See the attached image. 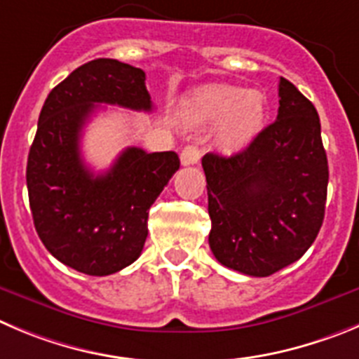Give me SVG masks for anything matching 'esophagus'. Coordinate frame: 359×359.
Masks as SVG:
<instances>
[{
  "mask_svg": "<svg viewBox=\"0 0 359 359\" xmlns=\"http://www.w3.org/2000/svg\"><path fill=\"white\" fill-rule=\"evenodd\" d=\"M200 157H202V152L196 145H187L184 147L182 152H180V163L184 166H191V164H198Z\"/></svg>",
  "mask_w": 359,
  "mask_h": 359,
  "instance_id": "obj_1",
  "label": "esophagus"
}]
</instances>
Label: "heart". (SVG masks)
Instances as JSON below:
<instances>
[{
    "label": "heart",
    "instance_id": "1",
    "mask_svg": "<svg viewBox=\"0 0 359 359\" xmlns=\"http://www.w3.org/2000/svg\"><path fill=\"white\" fill-rule=\"evenodd\" d=\"M182 111L191 122L217 123V147L233 154L246 149L262 133L267 120V99L262 90L212 85L191 93L184 100Z\"/></svg>",
    "mask_w": 359,
    "mask_h": 359
}]
</instances>
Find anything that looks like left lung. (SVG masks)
Returning <instances> with one entry per match:
<instances>
[{
	"label": "left lung",
	"mask_w": 359,
	"mask_h": 359,
	"mask_svg": "<svg viewBox=\"0 0 359 359\" xmlns=\"http://www.w3.org/2000/svg\"><path fill=\"white\" fill-rule=\"evenodd\" d=\"M280 108L243 152L202 159L217 262L248 276H269L304 255L323 226L326 150L313 104L285 78Z\"/></svg>",
	"instance_id": "1"
}]
</instances>
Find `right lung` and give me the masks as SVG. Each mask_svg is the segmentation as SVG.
<instances>
[{
    "mask_svg": "<svg viewBox=\"0 0 359 359\" xmlns=\"http://www.w3.org/2000/svg\"><path fill=\"white\" fill-rule=\"evenodd\" d=\"M97 104L152 111L145 72L97 58L56 85L40 111L26 184L35 230L49 253L79 273L108 276L142 255L150 205L180 159L129 147L108 172L93 175L79 142Z\"/></svg>",
    "mask_w": 359,
    "mask_h": 359,
    "instance_id": "add662e5",
    "label": "right lung"
}]
</instances>
